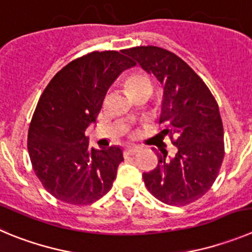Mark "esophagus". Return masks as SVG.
I'll list each match as a JSON object with an SVG mask.
<instances>
[{
	"label": "esophagus",
	"instance_id": "esophagus-1",
	"mask_svg": "<svg viewBox=\"0 0 252 252\" xmlns=\"http://www.w3.org/2000/svg\"><path fill=\"white\" fill-rule=\"evenodd\" d=\"M138 152H139V148L138 147H128L124 149V153H126V155H134L137 154Z\"/></svg>",
	"mask_w": 252,
	"mask_h": 252
}]
</instances>
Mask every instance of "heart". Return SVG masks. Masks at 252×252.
<instances>
[{
    "label": "heart",
    "mask_w": 252,
    "mask_h": 252,
    "mask_svg": "<svg viewBox=\"0 0 252 252\" xmlns=\"http://www.w3.org/2000/svg\"><path fill=\"white\" fill-rule=\"evenodd\" d=\"M126 86L131 95L139 93H153V83L149 76L144 72H134L126 79Z\"/></svg>",
    "instance_id": "1"
}]
</instances>
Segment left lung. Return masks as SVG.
Here are the masks:
<instances>
[{"instance_id":"8db88e82","label":"left lung","mask_w":252,"mask_h":252,"mask_svg":"<svg viewBox=\"0 0 252 252\" xmlns=\"http://www.w3.org/2000/svg\"><path fill=\"white\" fill-rule=\"evenodd\" d=\"M135 64L164 87L159 123L178 148L174 159L157 153L158 165L143 179L150 194L164 204L184 206L209 191L225 155L224 128L215 97L205 82L173 52L157 46L124 49Z\"/></svg>"}]
</instances>
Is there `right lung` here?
Returning <instances> with one entry per match:
<instances>
[{
	"instance_id": "add662e5",
	"label": "right lung",
	"mask_w": 252,
	"mask_h": 252,
	"mask_svg": "<svg viewBox=\"0 0 252 252\" xmlns=\"http://www.w3.org/2000/svg\"><path fill=\"white\" fill-rule=\"evenodd\" d=\"M133 65L121 52H91L56 73L41 94L28 129V154L39 182L58 200L88 205L112 189L123 152L89 149L86 129L110 84Z\"/></svg>"
}]
</instances>
